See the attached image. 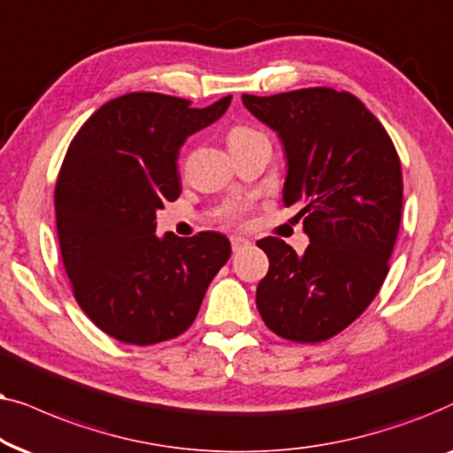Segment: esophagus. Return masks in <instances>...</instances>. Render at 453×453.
Segmentation results:
<instances>
[{
	"instance_id": "esophagus-1",
	"label": "esophagus",
	"mask_w": 453,
	"mask_h": 453,
	"mask_svg": "<svg viewBox=\"0 0 453 453\" xmlns=\"http://www.w3.org/2000/svg\"><path fill=\"white\" fill-rule=\"evenodd\" d=\"M249 244H250V240H246L242 236H232V250L234 252L246 249V246H249Z\"/></svg>"
}]
</instances>
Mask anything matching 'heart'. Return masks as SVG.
I'll use <instances>...</instances> for the list:
<instances>
[{"instance_id":"obj_1","label":"heart","mask_w":453,"mask_h":453,"mask_svg":"<svg viewBox=\"0 0 453 453\" xmlns=\"http://www.w3.org/2000/svg\"><path fill=\"white\" fill-rule=\"evenodd\" d=\"M250 141H267V138H265L258 130L250 128V126H242V124L234 126V128L227 132V142H230V147H232V144L250 142ZM244 211H246V203H232V204H227L226 209H223V217H226V219H230V221H236V219H240V217H242Z\"/></svg>"}]
</instances>
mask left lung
<instances>
[{"label":"left lung","mask_w":453,"mask_h":453,"mask_svg":"<svg viewBox=\"0 0 453 453\" xmlns=\"http://www.w3.org/2000/svg\"><path fill=\"white\" fill-rule=\"evenodd\" d=\"M252 116L280 134L288 159L286 207L296 204L311 244L304 255L280 238L257 309L283 340L325 342L366 311L389 271L402 219V165L383 124L358 96L312 87L242 95Z\"/></svg>","instance_id":"1"}]
</instances>
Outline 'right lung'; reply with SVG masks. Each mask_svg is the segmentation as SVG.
Instances as JSON below:
<instances>
[{"mask_svg": "<svg viewBox=\"0 0 453 453\" xmlns=\"http://www.w3.org/2000/svg\"><path fill=\"white\" fill-rule=\"evenodd\" d=\"M161 93H128L99 107L72 138L56 184L59 250L72 292L113 340L150 346L184 334L232 255L217 232L155 236V211L182 192L186 138L230 107Z\"/></svg>", "mask_w": 453, "mask_h": 453, "instance_id": "1", "label": "right lung"}]
</instances>
